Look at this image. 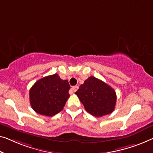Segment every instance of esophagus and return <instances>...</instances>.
Wrapping results in <instances>:
<instances>
[{
	"instance_id": "34e87169",
	"label": "esophagus",
	"mask_w": 153,
	"mask_h": 153,
	"mask_svg": "<svg viewBox=\"0 0 153 153\" xmlns=\"http://www.w3.org/2000/svg\"><path fill=\"white\" fill-rule=\"evenodd\" d=\"M78 89V86H73V87L71 88V91L73 93L74 92H76V91Z\"/></svg>"
}]
</instances>
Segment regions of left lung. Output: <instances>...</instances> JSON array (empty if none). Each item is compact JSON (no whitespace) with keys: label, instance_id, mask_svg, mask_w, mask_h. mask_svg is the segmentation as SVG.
<instances>
[{"label":"left lung","instance_id":"8db88e82","mask_svg":"<svg viewBox=\"0 0 153 153\" xmlns=\"http://www.w3.org/2000/svg\"><path fill=\"white\" fill-rule=\"evenodd\" d=\"M76 94L88 113L99 117L113 112L116 104L115 91L103 81L91 76L79 86Z\"/></svg>","mask_w":153,"mask_h":153}]
</instances>
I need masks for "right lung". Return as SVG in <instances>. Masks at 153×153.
<instances>
[{
    "label": "right lung",
    "mask_w": 153,
    "mask_h": 153,
    "mask_svg": "<svg viewBox=\"0 0 153 153\" xmlns=\"http://www.w3.org/2000/svg\"><path fill=\"white\" fill-rule=\"evenodd\" d=\"M69 82L58 74L46 76L38 80L29 91L32 108L40 115L51 117L60 113L69 97Z\"/></svg>",
    "instance_id": "1"
}]
</instances>
